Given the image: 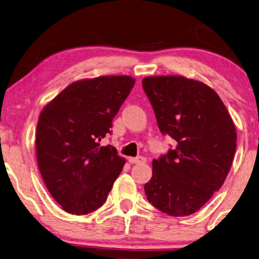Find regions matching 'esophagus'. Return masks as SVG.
I'll return each mask as SVG.
<instances>
[{"instance_id":"1","label":"esophagus","mask_w":259,"mask_h":259,"mask_svg":"<svg viewBox=\"0 0 259 259\" xmlns=\"http://www.w3.org/2000/svg\"><path fill=\"white\" fill-rule=\"evenodd\" d=\"M130 163H143L146 162V158L144 157H135V158H129Z\"/></svg>"}]
</instances>
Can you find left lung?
Masks as SVG:
<instances>
[{
    "label": "left lung",
    "mask_w": 259,
    "mask_h": 259,
    "mask_svg": "<svg viewBox=\"0 0 259 259\" xmlns=\"http://www.w3.org/2000/svg\"><path fill=\"white\" fill-rule=\"evenodd\" d=\"M142 84L160 131L176 142L152 162L147 200L168 215H190L227 178L236 150L235 125L218 94L204 83L155 76Z\"/></svg>",
    "instance_id": "obj_1"
}]
</instances>
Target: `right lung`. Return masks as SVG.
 Instances as JSON below:
<instances>
[{
    "instance_id": "right-lung-1",
    "label": "right lung",
    "mask_w": 259,
    "mask_h": 259,
    "mask_svg": "<svg viewBox=\"0 0 259 259\" xmlns=\"http://www.w3.org/2000/svg\"><path fill=\"white\" fill-rule=\"evenodd\" d=\"M129 76L78 80L42 109L36 125V159L45 184L64 211L88 214L106 202L124 158L112 145L113 118L134 88Z\"/></svg>"
}]
</instances>
